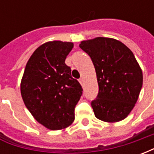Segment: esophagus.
<instances>
[{"instance_id": "esophagus-1", "label": "esophagus", "mask_w": 154, "mask_h": 154, "mask_svg": "<svg viewBox=\"0 0 154 154\" xmlns=\"http://www.w3.org/2000/svg\"><path fill=\"white\" fill-rule=\"evenodd\" d=\"M83 78H82V77H81L80 79H79V82H80L81 83V85H82V84H83Z\"/></svg>"}]
</instances>
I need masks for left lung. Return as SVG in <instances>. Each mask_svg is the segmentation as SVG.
Segmentation results:
<instances>
[{"label": "left lung", "mask_w": 154, "mask_h": 154, "mask_svg": "<svg viewBox=\"0 0 154 154\" xmlns=\"http://www.w3.org/2000/svg\"><path fill=\"white\" fill-rule=\"evenodd\" d=\"M79 47L91 58L99 91L91 101L97 119L114 123L125 119L135 106L143 85V72L132 51L115 38L97 37Z\"/></svg>", "instance_id": "left-lung-1"}]
</instances>
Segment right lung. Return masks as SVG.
I'll list each match as a JSON object with an SVG mask.
<instances>
[{
    "mask_svg": "<svg viewBox=\"0 0 154 154\" xmlns=\"http://www.w3.org/2000/svg\"><path fill=\"white\" fill-rule=\"evenodd\" d=\"M72 48L71 42L42 44L29 57L22 77L20 92L25 106L51 130L65 129L73 122L75 107L82 95V86L65 63Z\"/></svg>",
    "mask_w": 154,
    "mask_h": 154,
    "instance_id": "add662e5",
    "label": "right lung"
}]
</instances>
